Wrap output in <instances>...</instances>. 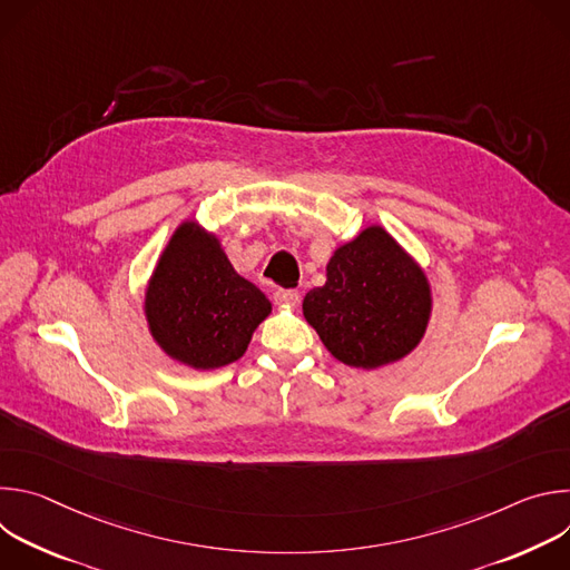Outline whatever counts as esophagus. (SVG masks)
<instances>
[{
  "label": "esophagus",
  "mask_w": 570,
  "mask_h": 570,
  "mask_svg": "<svg viewBox=\"0 0 570 570\" xmlns=\"http://www.w3.org/2000/svg\"><path fill=\"white\" fill-rule=\"evenodd\" d=\"M275 304H284V306H295L299 302V293L295 288H277L273 293Z\"/></svg>",
  "instance_id": "obj_1"
}]
</instances>
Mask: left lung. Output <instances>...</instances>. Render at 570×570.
Wrapping results in <instances>:
<instances>
[{"label": "left lung", "mask_w": 570, "mask_h": 570, "mask_svg": "<svg viewBox=\"0 0 570 570\" xmlns=\"http://www.w3.org/2000/svg\"><path fill=\"white\" fill-rule=\"evenodd\" d=\"M304 317L338 361L381 367L417 347L431 313L424 273L383 227L363 229L304 297Z\"/></svg>", "instance_id": "obj_1"}]
</instances>
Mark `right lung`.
I'll list each match as a JSON object with an SVG mask.
<instances>
[{
    "mask_svg": "<svg viewBox=\"0 0 570 570\" xmlns=\"http://www.w3.org/2000/svg\"><path fill=\"white\" fill-rule=\"evenodd\" d=\"M268 313V297L236 275L218 240L194 223L174 234L146 291L155 341L196 370L238 361Z\"/></svg>",
    "mask_w": 570,
    "mask_h": 570,
    "instance_id": "add662e5",
    "label": "right lung"
}]
</instances>
